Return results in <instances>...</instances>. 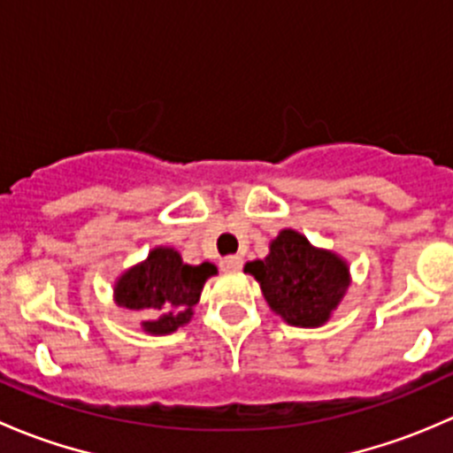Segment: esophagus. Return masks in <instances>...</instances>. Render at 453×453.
Masks as SVG:
<instances>
[{"instance_id":"esophagus-1","label":"esophagus","mask_w":453,"mask_h":453,"mask_svg":"<svg viewBox=\"0 0 453 453\" xmlns=\"http://www.w3.org/2000/svg\"><path fill=\"white\" fill-rule=\"evenodd\" d=\"M241 267H243V258H241L239 254H232V256H226V258H221L223 272H239Z\"/></svg>"}]
</instances>
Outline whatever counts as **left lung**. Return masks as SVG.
<instances>
[{"label":"left lung","instance_id":"obj_1","mask_svg":"<svg viewBox=\"0 0 453 453\" xmlns=\"http://www.w3.org/2000/svg\"><path fill=\"white\" fill-rule=\"evenodd\" d=\"M243 272L256 278L269 309L300 328L326 324L350 287L349 263L291 227L278 232L269 254L245 263Z\"/></svg>","mask_w":453,"mask_h":453}]
</instances>
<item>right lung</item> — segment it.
I'll list each match as a JSON object with an SVG mask.
<instances>
[{"instance_id":"1","label":"right lung","mask_w":453,"mask_h":453,"mask_svg":"<svg viewBox=\"0 0 453 453\" xmlns=\"http://www.w3.org/2000/svg\"><path fill=\"white\" fill-rule=\"evenodd\" d=\"M214 273L212 263L186 265L175 248L157 245L118 276L113 300L129 311H149V319L142 322L144 333L171 335L190 322L205 280Z\"/></svg>"}]
</instances>
